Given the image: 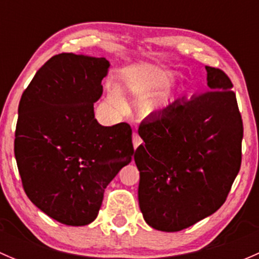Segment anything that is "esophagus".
Masks as SVG:
<instances>
[{"label": "esophagus", "mask_w": 259, "mask_h": 259, "mask_svg": "<svg viewBox=\"0 0 259 259\" xmlns=\"http://www.w3.org/2000/svg\"><path fill=\"white\" fill-rule=\"evenodd\" d=\"M142 143H143V140H142V138H140V135L138 134L137 132L133 133V144H134V148L137 149L138 146L142 144Z\"/></svg>", "instance_id": "esophagus-1"}]
</instances>
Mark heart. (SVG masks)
<instances>
[{
	"instance_id": "1",
	"label": "heart",
	"mask_w": 259,
	"mask_h": 259,
	"mask_svg": "<svg viewBox=\"0 0 259 259\" xmlns=\"http://www.w3.org/2000/svg\"><path fill=\"white\" fill-rule=\"evenodd\" d=\"M110 101L113 103L114 106H116L117 109H124L125 108V103L122 100V98L120 96V94L117 91H113L110 95Z\"/></svg>"
}]
</instances>
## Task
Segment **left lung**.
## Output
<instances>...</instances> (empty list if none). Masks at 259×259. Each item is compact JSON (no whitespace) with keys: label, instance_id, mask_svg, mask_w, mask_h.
I'll return each mask as SVG.
<instances>
[{"label":"left lung","instance_id":"1","mask_svg":"<svg viewBox=\"0 0 259 259\" xmlns=\"http://www.w3.org/2000/svg\"><path fill=\"white\" fill-rule=\"evenodd\" d=\"M209 90L140 124L134 155L145 222L179 232L223 205L241 169L243 121L231 79L205 66Z\"/></svg>","mask_w":259,"mask_h":259}]
</instances>
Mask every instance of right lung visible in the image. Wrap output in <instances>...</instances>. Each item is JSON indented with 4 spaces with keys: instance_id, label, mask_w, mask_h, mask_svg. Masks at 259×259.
<instances>
[{
    "instance_id": "obj_1",
    "label": "right lung",
    "mask_w": 259,
    "mask_h": 259,
    "mask_svg": "<svg viewBox=\"0 0 259 259\" xmlns=\"http://www.w3.org/2000/svg\"><path fill=\"white\" fill-rule=\"evenodd\" d=\"M108 69L104 57L55 55L18 104L15 158L23 190L66 226L98 217L105 188L134 155L130 125L101 126L94 115Z\"/></svg>"
}]
</instances>
